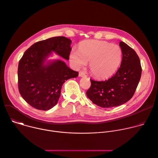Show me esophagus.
I'll return each instance as SVG.
<instances>
[{
  "instance_id": "1",
  "label": "esophagus",
  "mask_w": 158,
  "mask_h": 158,
  "mask_svg": "<svg viewBox=\"0 0 158 158\" xmlns=\"http://www.w3.org/2000/svg\"><path fill=\"white\" fill-rule=\"evenodd\" d=\"M79 76L80 77H86V74H85V73L84 71H80V72H79Z\"/></svg>"
}]
</instances>
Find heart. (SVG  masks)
Instances as JSON below:
<instances>
[{"instance_id":"obj_1","label":"heart","mask_w":158,"mask_h":158,"mask_svg":"<svg viewBox=\"0 0 158 158\" xmlns=\"http://www.w3.org/2000/svg\"><path fill=\"white\" fill-rule=\"evenodd\" d=\"M122 50L116 44L102 40H87L82 42L79 51L73 50L70 60L77 69L89 63L91 74L96 78L110 77L118 69L122 61Z\"/></svg>"}]
</instances>
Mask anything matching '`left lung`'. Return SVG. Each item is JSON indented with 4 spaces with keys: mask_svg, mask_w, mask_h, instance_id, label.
Wrapping results in <instances>:
<instances>
[{
    "mask_svg": "<svg viewBox=\"0 0 158 158\" xmlns=\"http://www.w3.org/2000/svg\"><path fill=\"white\" fill-rule=\"evenodd\" d=\"M123 59L116 74L104 81L91 80V85L86 92L94 104L104 108L122 105L130 100L141 79L142 68L136 52L127 44L121 41Z\"/></svg>",
    "mask_w": 158,
    "mask_h": 158,
    "instance_id": "left-lung-1",
    "label": "left lung"
}]
</instances>
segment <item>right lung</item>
<instances>
[{"instance_id":"right-lung-1","label":"right lung","mask_w":158,"mask_h":158,"mask_svg":"<svg viewBox=\"0 0 158 158\" xmlns=\"http://www.w3.org/2000/svg\"><path fill=\"white\" fill-rule=\"evenodd\" d=\"M71 40L63 36L39 41L26 50L19 60L18 87L23 98L32 107L47 110L57 103L61 88L67 79L78 76L60 60L48 62L46 59L56 52L69 60Z\"/></svg>"}]
</instances>
